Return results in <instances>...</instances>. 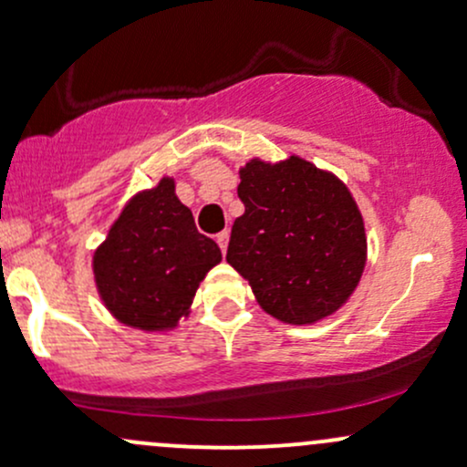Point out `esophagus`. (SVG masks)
<instances>
[{
    "label": "esophagus",
    "instance_id": "esophagus-1",
    "mask_svg": "<svg viewBox=\"0 0 467 467\" xmlns=\"http://www.w3.org/2000/svg\"><path fill=\"white\" fill-rule=\"evenodd\" d=\"M215 239H217L219 248H222L223 254H226V250H228V239H230V233H228V230H223V233H219Z\"/></svg>",
    "mask_w": 467,
    "mask_h": 467
}]
</instances>
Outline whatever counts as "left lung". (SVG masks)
Returning <instances> with one entry per match:
<instances>
[{
  "label": "left lung",
  "instance_id": "8db88e82",
  "mask_svg": "<svg viewBox=\"0 0 467 467\" xmlns=\"http://www.w3.org/2000/svg\"><path fill=\"white\" fill-rule=\"evenodd\" d=\"M245 213L234 219L226 261L250 283L265 314L312 325L342 307L367 265L356 200L329 171L298 155L239 171Z\"/></svg>",
  "mask_w": 467,
  "mask_h": 467
}]
</instances>
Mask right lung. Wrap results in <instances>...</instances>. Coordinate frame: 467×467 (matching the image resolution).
Returning <instances> with one entry per match:
<instances>
[{"label": "right lung", "instance_id": "add662e5", "mask_svg": "<svg viewBox=\"0 0 467 467\" xmlns=\"http://www.w3.org/2000/svg\"><path fill=\"white\" fill-rule=\"evenodd\" d=\"M219 261L222 250L197 233L173 178H162L127 202L96 248L92 267L100 301L116 320L169 331L189 316L197 287Z\"/></svg>", "mask_w": 467, "mask_h": 467}]
</instances>
